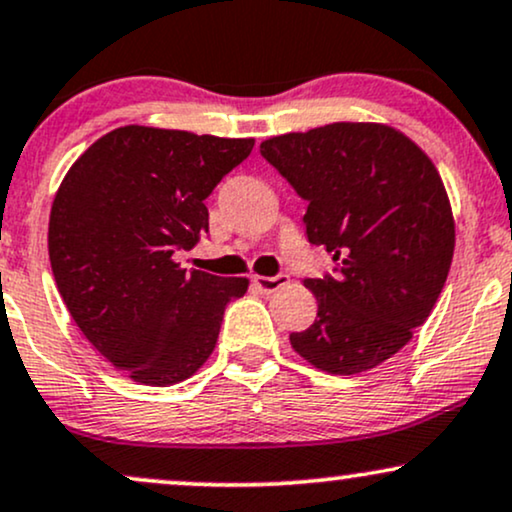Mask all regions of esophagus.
Listing matches in <instances>:
<instances>
[{"label":"esophagus","mask_w":512,"mask_h":512,"mask_svg":"<svg viewBox=\"0 0 512 512\" xmlns=\"http://www.w3.org/2000/svg\"><path fill=\"white\" fill-rule=\"evenodd\" d=\"M288 281H291V276H288V274L255 276V279H252V283H255V286H257V291H262V293H276V291H279V288L286 286Z\"/></svg>","instance_id":"esophagus-1"}]
</instances>
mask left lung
Listing matches in <instances>:
<instances>
[{"label": "left lung", "instance_id": "8db88e82", "mask_svg": "<svg viewBox=\"0 0 512 512\" xmlns=\"http://www.w3.org/2000/svg\"><path fill=\"white\" fill-rule=\"evenodd\" d=\"M262 157L307 200L305 233L338 264L305 279L317 298L291 346L329 374H360L396 355L439 300L455 221L432 159L386 123L338 121L264 140Z\"/></svg>", "mask_w": 512, "mask_h": 512}]
</instances>
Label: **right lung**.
Instances as JSON below:
<instances>
[{
    "mask_svg": "<svg viewBox=\"0 0 512 512\" xmlns=\"http://www.w3.org/2000/svg\"><path fill=\"white\" fill-rule=\"evenodd\" d=\"M252 138L121 126L80 155L54 195L49 262L73 322L138 384L193 377L248 279L186 272L174 252L209 231L205 200Z\"/></svg>",
    "mask_w": 512,
    "mask_h": 512,
    "instance_id": "obj_1",
    "label": "right lung"
}]
</instances>
